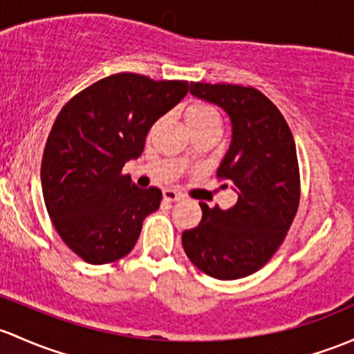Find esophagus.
<instances>
[{"label": "esophagus", "mask_w": 354, "mask_h": 354, "mask_svg": "<svg viewBox=\"0 0 354 354\" xmlns=\"http://www.w3.org/2000/svg\"><path fill=\"white\" fill-rule=\"evenodd\" d=\"M162 196H165V200H167V202H178V200L183 198V193L176 192V189L173 188H166L165 192H162Z\"/></svg>", "instance_id": "34e87169"}]
</instances>
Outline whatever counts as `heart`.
Masks as SVG:
<instances>
[{
	"label": "heart",
	"instance_id": "heart-1",
	"mask_svg": "<svg viewBox=\"0 0 354 354\" xmlns=\"http://www.w3.org/2000/svg\"><path fill=\"white\" fill-rule=\"evenodd\" d=\"M218 117L217 111H215L212 106L203 105V103H193L187 109V122L188 125L200 124V122H205L208 118Z\"/></svg>",
	"mask_w": 354,
	"mask_h": 354
}]
</instances>
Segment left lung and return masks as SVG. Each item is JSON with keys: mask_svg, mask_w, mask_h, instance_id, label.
<instances>
[{"mask_svg": "<svg viewBox=\"0 0 354 354\" xmlns=\"http://www.w3.org/2000/svg\"><path fill=\"white\" fill-rule=\"evenodd\" d=\"M189 93L221 106L232 140L217 176L230 181L237 203L229 210L202 207V222L181 236L198 270L237 280L263 268L283 243L300 200L295 140L280 110L254 88L192 83Z\"/></svg>", "mask_w": 354, "mask_h": 354, "instance_id": "obj_1", "label": "left lung"}]
</instances>
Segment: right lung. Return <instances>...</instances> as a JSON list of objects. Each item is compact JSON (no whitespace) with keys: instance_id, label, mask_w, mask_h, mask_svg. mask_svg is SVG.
Instances as JSON below:
<instances>
[{"instance_id":"obj_1","label":"right lung","mask_w":354,"mask_h":354,"mask_svg":"<svg viewBox=\"0 0 354 354\" xmlns=\"http://www.w3.org/2000/svg\"><path fill=\"white\" fill-rule=\"evenodd\" d=\"M188 93V81L133 73L103 77L59 111L44 149V202L61 239L89 265L132 251L161 189L139 188L122 167L144 151L159 117Z\"/></svg>"}]
</instances>
